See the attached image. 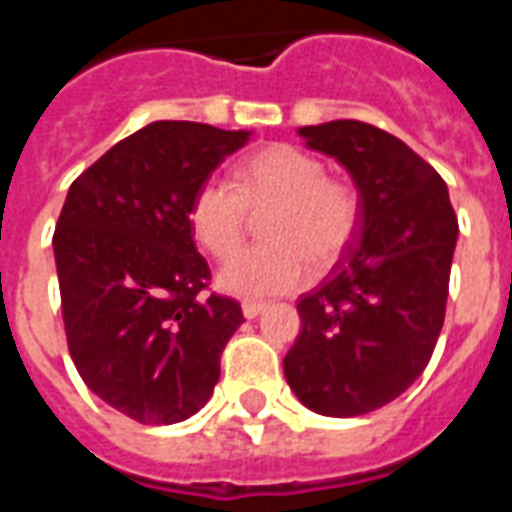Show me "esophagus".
I'll return each mask as SVG.
<instances>
[{
    "label": "esophagus",
    "mask_w": 512,
    "mask_h": 512,
    "mask_svg": "<svg viewBox=\"0 0 512 512\" xmlns=\"http://www.w3.org/2000/svg\"><path fill=\"white\" fill-rule=\"evenodd\" d=\"M263 310H266V304H263V301H244V304H241V312H244V318H249V321L257 318Z\"/></svg>",
    "instance_id": "esophagus-1"
}]
</instances>
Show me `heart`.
<instances>
[{
	"mask_svg": "<svg viewBox=\"0 0 512 512\" xmlns=\"http://www.w3.org/2000/svg\"><path fill=\"white\" fill-rule=\"evenodd\" d=\"M268 204L263 245L233 257L219 271V288L241 299L282 296L312 279V260L329 266L354 241L362 200L354 183L326 175V164L288 142L246 156L224 178L202 180L189 202V227L216 260L243 243L252 210Z\"/></svg>",
	"mask_w": 512,
	"mask_h": 512,
	"instance_id": "1",
	"label": "heart"
}]
</instances>
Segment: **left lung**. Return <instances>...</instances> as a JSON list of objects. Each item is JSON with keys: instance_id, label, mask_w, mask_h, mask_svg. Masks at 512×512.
Masks as SVG:
<instances>
[{"instance_id": "8db88e82", "label": "left lung", "mask_w": 512, "mask_h": 512, "mask_svg": "<svg viewBox=\"0 0 512 512\" xmlns=\"http://www.w3.org/2000/svg\"><path fill=\"white\" fill-rule=\"evenodd\" d=\"M343 164L362 197L359 235L299 299L285 378L326 417L392 403L428 367L447 310L458 216L447 183L406 142L359 120L299 131Z\"/></svg>"}]
</instances>
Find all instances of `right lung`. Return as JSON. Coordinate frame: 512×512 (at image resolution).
<instances>
[{
	"label": "right lung",
	"mask_w": 512,
	"mask_h": 512,
	"mask_svg": "<svg viewBox=\"0 0 512 512\" xmlns=\"http://www.w3.org/2000/svg\"><path fill=\"white\" fill-rule=\"evenodd\" d=\"M249 131L158 120L73 180L54 230L62 323L79 376L142 425L197 414L241 304L208 293L189 202Z\"/></svg>",
	"instance_id": "obj_1"
}]
</instances>
